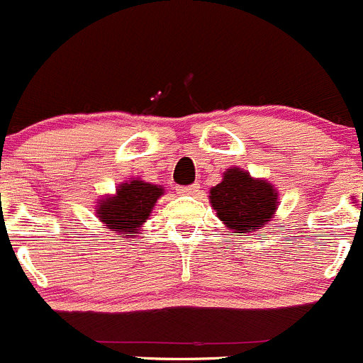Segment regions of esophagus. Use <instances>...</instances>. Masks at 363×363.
I'll list each match as a JSON object with an SVG mask.
<instances>
[{
  "label": "esophagus",
  "instance_id": "1",
  "mask_svg": "<svg viewBox=\"0 0 363 363\" xmlns=\"http://www.w3.org/2000/svg\"><path fill=\"white\" fill-rule=\"evenodd\" d=\"M178 192L183 194V196H194V194L199 192V183H192V185H186V186H180Z\"/></svg>",
  "mask_w": 363,
  "mask_h": 363
}]
</instances>
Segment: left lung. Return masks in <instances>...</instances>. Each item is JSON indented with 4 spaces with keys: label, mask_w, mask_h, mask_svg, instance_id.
Here are the masks:
<instances>
[{
    "label": "left lung",
    "mask_w": 363,
    "mask_h": 363,
    "mask_svg": "<svg viewBox=\"0 0 363 363\" xmlns=\"http://www.w3.org/2000/svg\"><path fill=\"white\" fill-rule=\"evenodd\" d=\"M210 203L225 228L235 233H250L272 220L279 206L275 186L261 178H252L240 167L222 174V182L211 186Z\"/></svg>",
    "instance_id": "obj_1"
}]
</instances>
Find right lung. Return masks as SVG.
<instances>
[{"mask_svg": "<svg viewBox=\"0 0 363 363\" xmlns=\"http://www.w3.org/2000/svg\"><path fill=\"white\" fill-rule=\"evenodd\" d=\"M164 194L160 185L128 180L121 183L114 196H106L96 204V217L107 225V229L123 235L125 238H134L141 233L143 224L150 218L157 199Z\"/></svg>", "mask_w": 363, "mask_h": 363, "instance_id": "right-lung-1", "label": "right lung"}]
</instances>
